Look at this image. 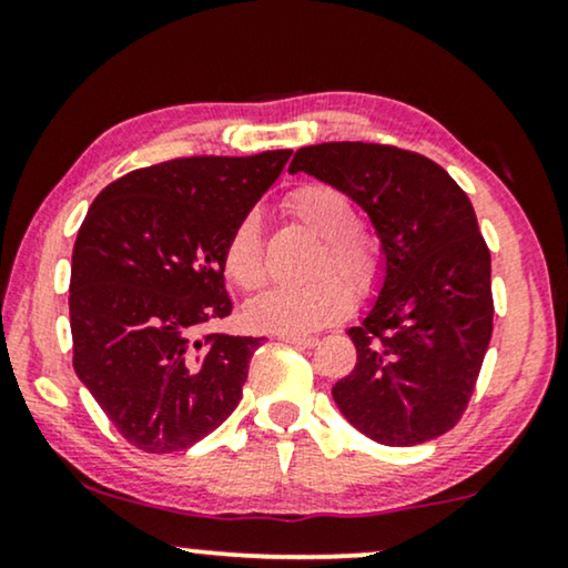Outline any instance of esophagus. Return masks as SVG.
<instances>
[{
	"label": "esophagus",
	"mask_w": 568,
	"mask_h": 568,
	"mask_svg": "<svg viewBox=\"0 0 568 568\" xmlns=\"http://www.w3.org/2000/svg\"><path fill=\"white\" fill-rule=\"evenodd\" d=\"M276 338H278V341H286V344L302 346V348H313V346H317V338H315V336H297V333H278Z\"/></svg>",
	"instance_id": "obj_1"
}]
</instances>
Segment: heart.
<instances>
[{"label": "heart", "instance_id": "obj_1", "mask_svg": "<svg viewBox=\"0 0 568 568\" xmlns=\"http://www.w3.org/2000/svg\"><path fill=\"white\" fill-rule=\"evenodd\" d=\"M286 212L323 237L313 282L278 284L247 302L245 315L255 328L276 333H310L341 321L352 307V291L367 294L383 278L385 258L379 240L356 227L354 201L331 183H302L284 199ZM224 271L240 290H255L266 278V247L261 220L245 212L232 224L224 243ZM346 277L348 285L343 282Z\"/></svg>", "mask_w": 568, "mask_h": 568}]
</instances>
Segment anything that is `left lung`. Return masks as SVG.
Masks as SVG:
<instances>
[{
    "label": "left lung",
    "mask_w": 568,
    "mask_h": 568,
    "mask_svg": "<svg viewBox=\"0 0 568 568\" xmlns=\"http://www.w3.org/2000/svg\"><path fill=\"white\" fill-rule=\"evenodd\" d=\"M300 170L354 199L385 255L379 297L348 328L356 364L333 400L379 445L437 439L468 408L494 331L491 253L470 199L437 162L390 144L302 146L290 173Z\"/></svg>",
    "instance_id": "1"
}]
</instances>
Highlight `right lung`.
<instances>
[{"label":"right lung","instance_id":"obj_1","mask_svg":"<svg viewBox=\"0 0 568 568\" xmlns=\"http://www.w3.org/2000/svg\"><path fill=\"white\" fill-rule=\"evenodd\" d=\"M290 154L168 160L92 201L69 282L74 372L136 449H189L243 398L263 338L199 331L232 313L224 243Z\"/></svg>","mask_w":568,"mask_h":568}]
</instances>
